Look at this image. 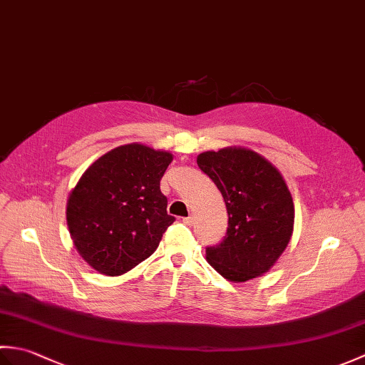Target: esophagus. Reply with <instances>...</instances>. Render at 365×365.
<instances>
[{
    "label": "esophagus",
    "mask_w": 365,
    "mask_h": 365,
    "mask_svg": "<svg viewBox=\"0 0 365 365\" xmlns=\"http://www.w3.org/2000/svg\"><path fill=\"white\" fill-rule=\"evenodd\" d=\"M183 224H187V226H192V224H195V218H192V216H188V218H183Z\"/></svg>",
    "instance_id": "obj_1"
}]
</instances>
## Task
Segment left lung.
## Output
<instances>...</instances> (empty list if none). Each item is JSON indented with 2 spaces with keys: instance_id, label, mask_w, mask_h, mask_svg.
I'll list each match as a JSON object with an SVG mask.
<instances>
[{
  "instance_id": "left-lung-1",
  "label": "left lung",
  "mask_w": 365,
  "mask_h": 365,
  "mask_svg": "<svg viewBox=\"0 0 365 365\" xmlns=\"http://www.w3.org/2000/svg\"><path fill=\"white\" fill-rule=\"evenodd\" d=\"M197 166L221 191L229 216L226 235L205 250L208 263L234 282L263 274L293 232V200L282 175L247 149L204 152Z\"/></svg>"
}]
</instances>
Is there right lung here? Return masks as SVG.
Segmentation results:
<instances>
[{
	"label": "right lung",
	"instance_id": "right-lung-1",
	"mask_svg": "<svg viewBox=\"0 0 365 365\" xmlns=\"http://www.w3.org/2000/svg\"><path fill=\"white\" fill-rule=\"evenodd\" d=\"M173 155L120 145L86 169L67 200V226L81 257L98 273L119 276L152 255L166 229L160 180Z\"/></svg>",
	"mask_w": 365,
	"mask_h": 365
}]
</instances>
